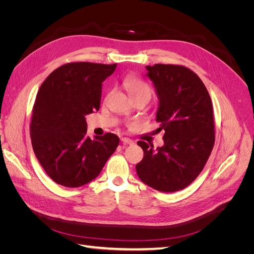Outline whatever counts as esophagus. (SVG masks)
I'll return each instance as SVG.
<instances>
[{
    "label": "esophagus",
    "instance_id": "esophagus-1",
    "mask_svg": "<svg viewBox=\"0 0 254 254\" xmlns=\"http://www.w3.org/2000/svg\"><path fill=\"white\" fill-rule=\"evenodd\" d=\"M123 143L124 144H129V145H131V144H133V141L132 140H130V139H128V137H122V140H121Z\"/></svg>",
    "mask_w": 254,
    "mask_h": 254
}]
</instances>
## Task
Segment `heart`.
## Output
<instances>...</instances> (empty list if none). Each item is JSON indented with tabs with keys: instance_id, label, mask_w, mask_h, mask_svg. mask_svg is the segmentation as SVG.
<instances>
[{
	"instance_id": "b5f03b06",
	"label": "heart",
	"mask_w": 254,
	"mask_h": 254,
	"mask_svg": "<svg viewBox=\"0 0 254 254\" xmlns=\"http://www.w3.org/2000/svg\"><path fill=\"white\" fill-rule=\"evenodd\" d=\"M122 83H123V87H124L128 92L129 96L132 99L139 96L150 97L151 89L148 86V83L133 74L126 75L125 77L123 78Z\"/></svg>"
}]
</instances>
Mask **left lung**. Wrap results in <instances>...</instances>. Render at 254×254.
Returning a JSON list of instances; mask_svg holds the SVG:
<instances>
[{
  "label": "left lung",
  "mask_w": 254,
  "mask_h": 254,
  "mask_svg": "<svg viewBox=\"0 0 254 254\" xmlns=\"http://www.w3.org/2000/svg\"><path fill=\"white\" fill-rule=\"evenodd\" d=\"M160 99L157 112L159 131L164 145L139 141L143 160L135 165L139 178L150 188L165 193L186 189L209 159L215 143L213 105L199 76L179 64L147 65Z\"/></svg>",
  "instance_id": "left-lung-1"
}]
</instances>
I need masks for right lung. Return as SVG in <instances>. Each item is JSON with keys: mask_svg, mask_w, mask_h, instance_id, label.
<instances>
[{"mask_svg": "<svg viewBox=\"0 0 254 254\" xmlns=\"http://www.w3.org/2000/svg\"><path fill=\"white\" fill-rule=\"evenodd\" d=\"M114 64L68 63L54 70L38 91L29 132L44 172L65 188H79L102 172L120 143L111 132L86 135L84 117L99 109L102 82Z\"/></svg>", "mask_w": 254, "mask_h": 254, "instance_id": "obj_1", "label": "right lung"}]
</instances>
